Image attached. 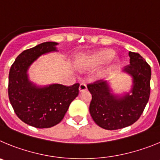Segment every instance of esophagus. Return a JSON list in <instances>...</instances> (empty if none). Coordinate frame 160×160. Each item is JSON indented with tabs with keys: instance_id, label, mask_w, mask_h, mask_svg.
<instances>
[{
	"instance_id": "34e87169",
	"label": "esophagus",
	"mask_w": 160,
	"mask_h": 160,
	"mask_svg": "<svg viewBox=\"0 0 160 160\" xmlns=\"http://www.w3.org/2000/svg\"><path fill=\"white\" fill-rule=\"evenodd\" d=\"M79 90H80V92H83V91L87 90V85L83 83H80V87H79Z\"/></svg>"
}]
</instances>
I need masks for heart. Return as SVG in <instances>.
I'll use <instances>...</instances> for the list:
<instances>
[{"mask_svg":"<svg viewBox=\"0 0 160 160\" xmlns=\"http://www.w3.org/2000/svg\"><path fill=\"white\" fill-rule=\"evenodd\" d=\"M113 57V52L111 50H103L95 53L92 57H91V61L95 64H101V63L107 61Z\"/></svg>","mask_w":160,"mask_h":160,"instance_id":"b5f03b06","label":"heart"}]
</instances>
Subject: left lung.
<instances>
[{
  "label": "left lung",
  "mask_w": 160,
  "mask_h": 160,
  "mask_svg": "<svg viewBox=\"0 0 160 160\" xmlns=\"http://www.w3.org/2000/svg\"><path fill=\"white\" fill-rule=\"evenodd\" d=\"M130 64L124 71L133 77L132 94L122 97L110 92L106 81L88 83L92 94L89 112L95 123L106 130H117L133 124L143 112L150 96L152 70L137 52H129Z\"/></svg>",
  "instance_id": "left-lung-1"
}]
</instances>
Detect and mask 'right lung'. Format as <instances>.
Segmentation results:
<instances>
[{
    "label": "right lung",
    "instance_id": "right-lung-1",
    "mask_svg": "<svg viewBox=\"0 0 160 160\" xmlns=\"http://www.w3.org/2000/svg\"><path fill=\"white\" fill-rule=\"evenodd\" d=\"M56 45V42H44L24 50L9 70L8 93L12 108L24 123L37 128H48L58 124L79 94L78 83L72 86L56 83L38 88L28 80V67L40 56L57 51Z\"/></svg>",
    "mask_w": 160,
    "mask_h": 160
}]
</instances>
